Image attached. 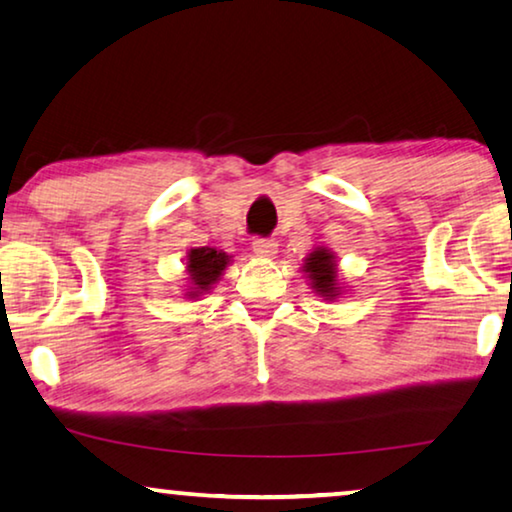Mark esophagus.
Segmentation results:
<instances>
[{
  "instance_id": "34e87169",
  "label": "esophagus",
  "mask_w": 512,
  "mask_h": 512,
  "mask_svg": "<svg viewBox=\"0 0 512 512\" xmlns=\"http://www.w3.org/2000/svg\"><path fill=\"white\" fill-rule=\"evenodd\" d=\"M253 253L262 259H273L278 253V241L276 239H255Z\"/></svg>"
}]
</instances>
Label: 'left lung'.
<instances>
[{
	"instance_id": "8db88e82",
	"label": "left lung",
	"mask_w": 512,
	"mask_h": 512,
	"mask_svg": "<svg viewBox=\"0 0 512 512\" xmlns=\"http://www.w3.org/2000/svg\"><path fill=\"white\" fill-rule=\"evenodd\" d=\"M301 271L308 278L311 290L325 301H336L341 294H345V285L338 276V259L331 248L315 246L306 255Z\"/></svg>"
}]
</instances>
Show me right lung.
<instances>
[{
    "label": "right lung",
    "mask_w": 512,
    "mask_h": 512,
    "mask_svg": "<svg viewBox=\"0 0 512 512\" xmlns=\"http://www.w3.org/2000/svg\"><path fill=\"white\" fill-rule=\"evenodd\" d=\"M234 255L225 253V250L204 246V248H190L185 253V285L183 292L187 299L197 301L213 290L222 273L229 264L234 262Z\"/></svg>",
    "instance_id": "right-lung-1"
}]
</instances>
